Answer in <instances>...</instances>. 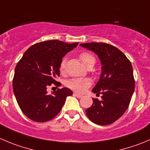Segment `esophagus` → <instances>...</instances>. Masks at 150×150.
Returning <instances> with one entry per match:
<instances>
[{
    "instance_id": "1",
    "label": "esophagus",
    "mask_w": 150,
    "mask_h": 150,
    "mask_svg": "<svg viewBox=\"0 0 150 150\" xmlns=\"http://www.w3.org/2000/svg\"><path fill=\"white\" fill-rule=\"evenodd\" d=\"M73 96H75V97L78 98H81L83 97V96H82V95H80V94H78V93H76V92H74Z\"/></svg>"
}]
</instances>
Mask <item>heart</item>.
Wrapping results in <instances>:
<instances>
[{"label":"heart","instance_id":"b5f03b06","mask_svg":"<svg viewBox=\"0 0 150 150\" xmlns=\"http://www.w3.org/2000/svg\"><path fill=\"white\" fill-rule=\"evenodd\" d=\"M79 58L83 64L86 67L92 63H95V58L90 53L83 52L79 54ZM66 67V60L63 59L59 66V70L61 72H64ZM67 86L72 90L77 92H83L90 86L91 81L89 78H72L67 81L66 83Z\"/></svg>","mask_w":150,"mask_h":150}]
</instances>
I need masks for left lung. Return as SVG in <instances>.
I'll list each match as a JSON object with an SVG mask.
<instances>
[{
  "instance_id": "obj_1",
  "label": "left lung",
  "mask_w": 150,
  "mask_h": 150,
  "mask_svg": "<svg viewBox=\"0 0 150 150\" xmlns=\"http://www.w3.org/2000/svg\"><path fill=\"white\" fill-rule=\"evenodd\" d=\"M80 46L98 54L102 72L92 92L102 94L101 100L92 98L93 103L86 110L92 122L109 125L121 117L129 105L135 89L133 69L129 60L117 48L109 43H85Z\"/></svg>"
}]
</instances>
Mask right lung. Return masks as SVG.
I'll return each instance as SVG.
<instances>
[{
	"instance_id": "1",
	"label": "right lung",
	"mask_w": 150,
	"mask_h": 150,
	"mask_svg": "<svg viewBox=\"0 0 150 150\" xmlns=\"http://www.w3.org/2000/svg\"><path fill=\"white\" fill-rule=\"evenodd\" d=\"M78 43H67L58 40L42 41L29 47L18 61L15 69L12 87L18 104L23 114L36 122L53 119L62 109L67 96L72 92L67 87L51 95L47 88L61 86L59 66L67 52Z\"/></svg>"
}]
</instances>
